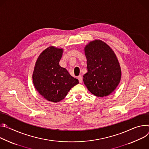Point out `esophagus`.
Listing matches in <instances>:
<instances>
[{
    "mask_svg": "<svg viewBox=\"0 0 149 149\" xmlns=\"http://www.w3.org/2000/svg\"><path fill=\"white\" fill-rule=\"evenodd\" d=\"M78 80H79V83H82V81H83V78H82V76H81V75H80V76H78Z\"/></svg>",
    "mask_w": 149,
    "mask_h": 149,
    "instance_id": "obj_1",
    "label": "esophagus"
}]
</instances>
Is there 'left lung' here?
Listing matches in <instances>:
<instances>
[{
  "label": "left lung",
  "instance_id": "8db88e82",
  "mask_svg": "<svg viewBox=\"0 0 149 149\" xmlns=\"http://www.w3.org/2000/svg\"><path fill=\"white\" fill-rule=\"evenodd\" d=\"M88 72L84 82L88 91L97 97L109 95L117 88L121 78L118 60L112 49L105 42L95 40L84 48Z\"/></svg>",
  "mask_w": 149,
  "mask_h": 149
}]
</instances>
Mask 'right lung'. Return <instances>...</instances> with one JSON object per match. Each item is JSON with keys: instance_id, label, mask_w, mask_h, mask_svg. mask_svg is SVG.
<instances>
[{"instance_id": "obj_1", "label": "right lung", "mask_w": 149, "mask_h": 149, "mask_svg": "<svg viewBox=\"0 0 149 149\" xmlns=\"http://www.w3.org/2000/svg\"><path fill=\"white\" fill-rule=\"evenodd\" d=\"M63 49L49 46L40 54L32 74L33 84L45 100L58 102L79 84L65 68L59 65Z\"/></svg>"}]
</instances>
